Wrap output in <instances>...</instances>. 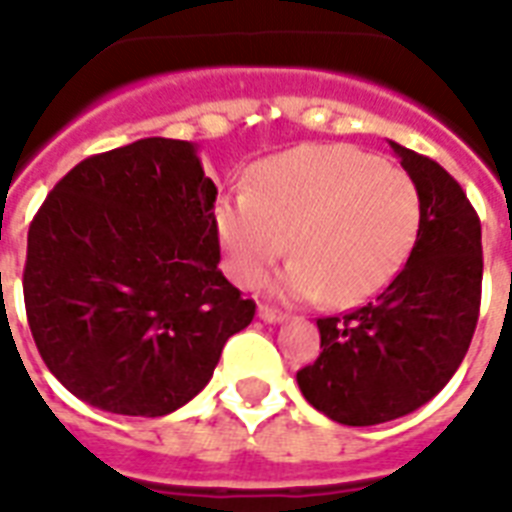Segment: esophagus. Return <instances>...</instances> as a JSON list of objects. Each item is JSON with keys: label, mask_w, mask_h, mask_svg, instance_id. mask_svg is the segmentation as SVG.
Wrapping results in <instances>:
<instances>
[{"label": "esophagus", "mask_w": 512, "mask_h": 512, "mask_svg": "<svg viewBox=\"0 0 512 512\" xmlns=\"http://www.w3.org/2000/svg\"><path fill=\"white\" fill-rule=\"evenodd\" d=\"M260 319L263 321H268V324H276V321H284V316H287V313L284 311H279V308H273V305H260Z\"/></svg>", "instance_id": "esophagus-1"}]
</instances>
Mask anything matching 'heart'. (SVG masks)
I'll return each instance as SVG.
<instances>
[{"label":"heart","instance_id":"1","mask_svg":"<svg viewBox=\"0 0 512 512\" xmlns=\"http://www.w3.org/2000/svg\"><path fill=\"white\" fill-rule=\"evenodd\" d=\"M417 185L353 146H300L257 164L249 191L217 201L215 225L236 284L260 287L284 252L279 292L356 305L377 295L420 231Z\"/></svg>","mask_w":512,"mask_h":512}]
</instances>
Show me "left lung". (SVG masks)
Here are the masks:
<instances>
[{
	"mask_svg": "<svg viewBox=\"0 0 512 512\" xmlns=\"http://www.w3.org/2000/svg\"><path fill=\"white\" fill-rule=\"evenodd\" d=\"M422 204L412 255L372 303L319 319L321 353L297 385L329 420L364 428L436 396L468 353L481 311V220L430 156L390 143Z\"/></svg>",
	"mask_w": 512,
	"mask_h": 512,
	"instance_id": "obj_1",
	"label": "left lung"
}]
</instances>
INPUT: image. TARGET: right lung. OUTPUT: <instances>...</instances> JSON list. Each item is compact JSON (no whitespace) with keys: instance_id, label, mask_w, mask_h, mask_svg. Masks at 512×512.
<instances>
[{"instance_id":"add662e5","label":"right lung","mask_w":512,"mask_h":512,"mask_svg":"<svg viewBox=\"0 0 512 512\" xmlns=\"http://www.w3.org/2000/svg\"><path fill=\"white\" fill-rule=\"evenodd\" d=\"M215 183L188 140L87 156L28 225L23 300L44 364L76 398L164 417L215 372L255 300L225 279Z\"/></svg>"}]
</instances>
